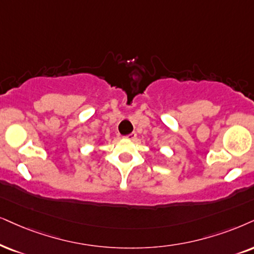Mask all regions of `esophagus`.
Returning a JSON list of instances; mask_svg holds the SVG:
<instances>
[{
	"mask_svg": "<svg viewBox=\"0 0 254 254\" xmlns=\"http://www.w3.org/2000/svg\"><path fill=\"white\" fill-rule=\"evenodd\" d=\"M136 137H137L136 132H131L130 134H127V136H125L127 139H130V140H134V139H136Z\"/></svg>",
	"mask_w": 254,
	"mask_h": 254,
	"instance_id": "1",
	"label": "esophagus"
}]
</instances>
